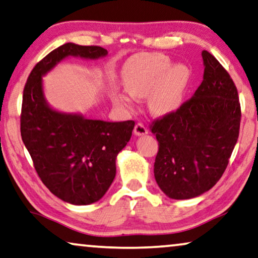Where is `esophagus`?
<instances>
[{
    "instance_id": "esophagus-1",
    "label": "esophagus",
    "mask_w": 258,
    "mask_h": 258,
    "mask_svg": "<svg viewBox=\"0 0 258 258\" xmlns=\"http://www.w3.org/2000/svg\"><path fill=\"white\" fill-rule=\"evenodd\" d=\"M148 133V128L142 124V122H138V124L134 126V134L137 137H141V136H146Z\"/></svg>"
}]
</instances>
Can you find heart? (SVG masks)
Returning <instances> with one entry per match:
<instances>
[{"mask_svg":"<svg viewBox=\"0 0 258 258\" xmlns=\"http://www.w3.org/2000/svg\"><path fill=\"white\" fill-rule=\"evenodd\" d=\"M122 83L128 91L117 92V104L132 110L137 98L149 97V107L157 116H168L183 105L191 82V71L184 63H175L160 53L136 56L121 72Z\"/></svg>","mask_w":258,"mask_h":258,"instance_id":"b5f03b06","label":"heart"}]
</instances>
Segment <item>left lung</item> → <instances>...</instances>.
Returning <instances> with one entry per match:
<instances>
[{
	"instance_id": "1",
	"label": "left lung",
	"mask_w": 258,
	"mask_h": 258,
	"mask_svg": "<svg viewBox=\"0 0 258 258\" xmlns=\"http://www.w3.org/2000/svg\"><path fill=\"white\" fill-rule=\"evenodd\" d=\"M204 80L191 99L153 122L159 141L154 176L171 199H191L217 184L239 138L241 107L235 84L220 62L202 53Z\"/></svg>"
}]
</instances>
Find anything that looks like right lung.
Returning <instances> with one entry per match:
<instances>
[{"instance_id":"obj_1","label":"right lung","mask_w":258,"mask_h":258,"mask_svg":"<svg viewBox=\"0 0 258 258\" xmlns=\"http://www.w3.org/2000/svg\"><path fill=\"white\" fill-rule=\"evenodd\" d=\"M106 55L99 46L61 45L34 66L23 92L22 140L46 187L73 205H89L106 194L134 121L95 120L56 110L45 97L43 78L71 56L97 60Z\"/></svg>"}]
</instances>
